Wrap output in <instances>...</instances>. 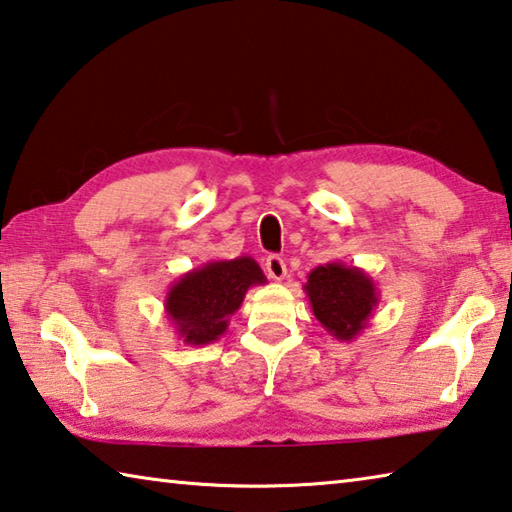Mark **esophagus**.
Segmentation results:
<instances>
[{"instance_id":"obj_1","label":"esophagus","mask_w":512,"mask_h":512,"mask_svg":"<svg viewBox=\"0 0 512 512\" xmlns=\"http://www.w3.org/2000/svg\"><path fill=\"white\" fill-rule=\"evenodd\" d=\"M266 273H268V277H271V280L280 282V280H284V277H287V264H284V259L280 255H268Z\"/></svg>"}]
</instances>
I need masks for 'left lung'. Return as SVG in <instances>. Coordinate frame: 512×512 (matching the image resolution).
I'll use <instances>...</instances> for the list:
<instances>
[{
	"mask_svg": "<svg viewBox=\"0 0 512 512\" xmlns=\"http://www.w3.org/2000/svg\"><path fill=\"white\" fill-rule=\"evenodd\" d=\"M302 289L316 320L336 341L357 339L379 305L375 280L363 268L341 262L316 266Z\"/></svg>",
	"mask_w": 512,
	"mask_h": 512,
	"instance_id": "1",
	"label": "left lung"
}]
</instances>
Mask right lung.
Segmentation results:
<instances>
[{"instance_id": "add662e5", "label": "right lung", "mask_w": 512, "mask_h": 512, "mask_svg": "<svg viewBox=\"0 0 512 512\" xmlns=\"http://www.w3.org/2000/svg\"><path fill=\"white\" fill-rule=\"evenodd\" d=\"M266 284L253 257L212 259L192 268L171 284L164 296V314L187 345L219 341L250 287Z\"/></svg>"}]
</instances>
